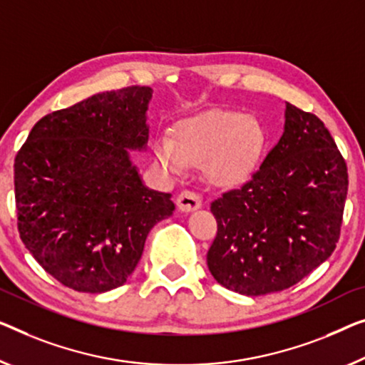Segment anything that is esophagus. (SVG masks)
I'll return each mask as SVG.
<instances>
[{
	"label": "esophagus",
	"instance_id": "34e87169",
	"mask_svg": "<svg viewBox=\"0 0 365 365\" xmlns=\"http://www.w3.org/2000/svg\"><path fill=\"white\" fill-rule=\"evenodd\" d=\"M177 206L178 210L182 211H193V210H198L201 206V197L198 193L192 192V190H185L180 195L177 197Z\"/></svg>",
	"mask_w": 365,
	"mask_h": 365
}]
</instances>
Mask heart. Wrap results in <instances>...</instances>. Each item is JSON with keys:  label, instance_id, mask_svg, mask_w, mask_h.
Masks as SVG:
<instances>
[{"label": "heart", "instance_id": "1", "mask_svg": "<svg viewBox=\"0 0 365 365\" xmlns=\"http://www.w3.org/2000/svg\"><path fill=\"white\" fill-rule=\"evenodd\" d=\"M264 129L252 116L236 111H208L185 118L173 135L154 139V159L164 170L182 173L188 164H203L206 177L221 187L246 180L264 148Z\"/></svg>", "mask_w": 365, "mask_h": 365}]
</instances>
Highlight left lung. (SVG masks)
<instances>
[{
	"label": "left lung",
	"mask_w": 365,
	"mask_h": 365,
	"mask_svg": "<svg viewBox=\"0 0 365 365\" xmlns=\"http://www.w3.org/2000/svg\"><path fill=\"white\" fill-rule=\"evenodd\" d=\"M347 185L346 160L324 123L287 103L275 148L246 183L211 203V275L249 297L298 284L336 249Z\"/></svg>",
	"instance_id": "8db88e82"
}]
</instances>
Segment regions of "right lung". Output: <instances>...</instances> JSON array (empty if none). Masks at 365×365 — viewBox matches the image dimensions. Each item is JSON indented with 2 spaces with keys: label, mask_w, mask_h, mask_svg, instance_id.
I'll use <instances>...</instances> for the list:
<instances>
[{
  "label": "right lung",
  "mask_w": 365,
  "mask_h": 365,
  "mask_svg": "<svg viewBox=\"0 0 365 365\" xmlns=\"http://www.w3.org/2000/svg\"><path fill=\"white\" fill-rule=\"evenodd\" d=\"M150 86H126L53 111L14 159L21 241L41 267L75 292L103 293L133 274L145 239L175 210L145 188L128 149L149 139Z\"/></svg>",
  "instance_id": "add662e5"
}]
</instances>
